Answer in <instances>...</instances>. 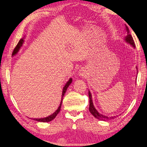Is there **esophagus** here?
<instances>
[{"label":"esophagus","mask_w":147,"mask_h":147,"mask_svg":"<svg viewBox=\"0 0 147 147\" xmlns=\"http://www.w3.org/2000/svg\"><path fill=\"white\" fill-rule=\"evenodd\" d=\"M84 73L83 71H80V76H84Z\"/></svg>","instance_id":"esophagus-1"}]
</instances>
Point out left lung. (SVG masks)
Returning a JSON list of instances; mask_svg holds the SVG:
<instances>
[{
    "mask_svg": "<svg viewBox=\"0 0 147 147\" xmlns=\"http://www.w3.org/2000/svg\"><path fill=\"white\" fill-rule=\"evenodd\" d=\"M126 30L127 32V36L125 37V40L127 41L128 43L130 44L131 46H132L134 48L135 47V43H134V41L132 36L130 34V30L129 28H128L126 26ZM89 111L91 114L93 115V116H94L97 119H99L101 120H111V119H114V118L116 117V116H112V117H107V116H105L102 114H99L98 111H97L96 109V108L94 107L93 105L92 102V96L91 92L89 91Z\"/></svg>",
    "mask_w": 147,
    "mask_h": 147,
    "instance_id": "obj_1",
    "label": "left lung"
}]
</instances>
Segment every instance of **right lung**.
<instances>
[{"label": "right lung", "instance_id": "right-lung-1", "mask_svg": "<svg viewBox=\"0 0 147 147\" xmlns=\"http://www.w3.org/2000/svg\"><path fill=\"white\" fill-rule=\"evenodd\" d=\"M24 43V39L22 38L20 40V41H18V44L17 45V46L16 47V48H14V50L12 52V55H16L18 51H19L20 47L22 46V45H23ZM71 82H72V79L70 78L69 81H67L66 82V84H65V86H64V88L63 89V93H62V98H61V103H60V105L59 107L57 109V110H56L53 114H52L51 115H49L48 117H45V118H41V119H33L34 120H36V121H38V122H48L50 121H51L52 120H53L55 117L57 115V114H58V113L60 111V109H61V104H62V100H63V97L64 96H65V94L66 93V90L67 89V88H68V86L71 84Z\"/></svg>", "mask_w": 147, "mask_h": 147}]
</instances>
